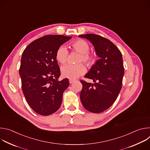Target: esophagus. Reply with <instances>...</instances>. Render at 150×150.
I'll return each instance as SVG.
<instances>
[{"instance_id":"esophagus-1","label":"esophagus","mask_w":150,"mask_h":150,"mask_svg":"<svg viewBox=\"0 0 150 150\" xmlns=\"http://www.w3.org/2000/svg\"><path fill=\"white\" fill-rule=\"evenodd\" d=\"M69 83H74V82H75L76 81L75 80H74V79H69Z\"/></svg>"}]
</instances>
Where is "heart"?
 Wrapping results in <instances>:
<instances>
[{
	"mask_svg": "<svg viewBox=\"0 0 150 150\" xmlns=\"http://www.w3.org/2000/svg\"><path fill=\"white\" fill-rule=\"evenodd\" d=\"M72 49L80 53L78 62L82 61L91 64L94 60V56L89 53L90 45L88 42L84 40L79 39L74 41L71 43ZM68 51L67 48L64 46H60L56 52V58L61 64H65L68 59ZM86 72V68L83 63H79L76 65H67L61 68V74L64 78L74 79L79 76L84 74Z\"/></svg>",
	"mask_w": 150,
	"mask_h": 150,
	"instance_id": "obj_1",
	"label": "heart"
}]
</instances>
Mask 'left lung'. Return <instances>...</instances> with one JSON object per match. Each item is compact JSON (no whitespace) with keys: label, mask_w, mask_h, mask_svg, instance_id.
Wrapping results in <instances>:
<instances>
[{"label":"left lung","mask_w":150,"mask_h":150,"mask_svg":"<svg viewBox=\"0 0 150 150\" xmlns=\"http://www.w3.org/2000/svg\"><path fill=\"white\" fill-rule=\"evenodd\" d=\"M78 37L89 40L100 57L85 75L95 83L81 81V101L88 111L100 113L114 103L121 90L124 75L122 55L112 41L100 35L87 34Z\"/></svg>","instance_id":"left-lung-1"}]
</instances>
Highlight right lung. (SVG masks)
I'll return each instance as SVG.
<instances>
[{"mask_svg": "<svg viewBox=\"0 0 150 150\" xmlns=\"http://www.w3.org/2000/svg\"><path fill=\"white\" fill-rule=\"evenodd\" d=\"M71 38L46 35L33 41L23 52L19 71L23 91L31 108L40 115H52L59 109L63 93L69 86L67 78L59 81L56 52Z\"/></svg>", "mask_w": 150, "mask_h": 150, "instance_id": "add662e5", "label": "right lung"}]
</instances>
